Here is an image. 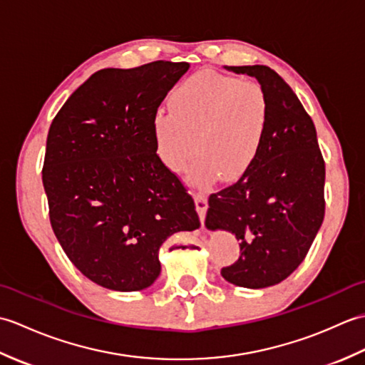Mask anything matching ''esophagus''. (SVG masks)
I'll return each instance as SVG.
<instances>
[{
	"label": "esophagus",
	"instance_id": "obj_1",
	"mask_svg": "<svg viewBox=\"0 0 365 365\" xmlns=\"http://www.w3.org/2000/svg\"><path fill=\"white\" fill-rule=\"evenodd\" d=\"M195 204H196V210H197V215H199V220H200V222L204 224L205 213H207V208H208L207 196H204V195H195Z\"/></svg>",
	"mask_w": 365,
	"mask_h": 365
}]
</instances>
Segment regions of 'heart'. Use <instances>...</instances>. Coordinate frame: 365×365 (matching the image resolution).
I'll list each match as a JSON object with an SVG mask.
<instances>
[{"mask_svg":"<svg viewBox=\"0 0 365 365\" xmlns=\"http://www.w3.org/2000/svg\"><path fill=\"white\" fill-rule=\"evenodd\" d=\"M170 111H157L152 131L163 163L174 173L187 166L188 180L232 183L257 161L268 128V100L262 86L235 76L200 71L169 97Z\"/></svg>","mask_w":365,"mask_h":365,"instance_id":"1","label":"heart"}]
</instances>
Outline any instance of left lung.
I'll return each instance as SVG.
<instances>
[{"instance_id": "left-lung-1", "label": "left lung", "mask_w": 365, "mask_h": 365, "mask_svg": "<svg viewBox=\"0 0 365 365\" xmlns=\"http://www.w3.org/2000/svg\"><path fill=\"white\" fill-rule=\"evenodd\" d=\"M226 68L259 81L268 100V128L250 173L208 199L205 226L240 242V257L221 269L222 277L265 289L299 267L322 226L324 161L311 115L273 68Z\"/></svg>"}]
</instances>
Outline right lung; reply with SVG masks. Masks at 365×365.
Returning <instances> with one entry per match:
<instances>
[{"instance_id":"right-lung-1","label":"right lung","mask_w":365,"mask_h":365,"mask_svg":"<svg viewBox=\"0 0 365 365\" xmlns=\"http://www.w3.org/2000/svg\"><path fill=\"white\" fill-rule=\"evenodd\" d=\"M188 63L103 68L53 119L42 182L67 257L115 292L150 287L160 246L200 226L195 200L157 155L152 119Z\"/></svg>"}]
</instances>
